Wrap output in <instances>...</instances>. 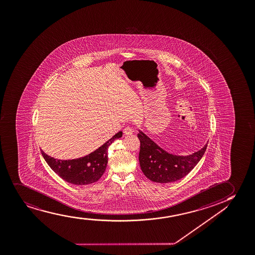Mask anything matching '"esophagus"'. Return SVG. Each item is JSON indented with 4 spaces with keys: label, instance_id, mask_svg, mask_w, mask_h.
Here are the masks:
<instances>
[{
    "label": "esophagus",
    "instance_id": "1",
    "mask_svg": "<svg viewBox=\"0 0 255 255\" xmlns=\"http://www.w3.org/2000/svg\"><path fill=\"white\" fill-rule=\"evenodd\" d=\"M123 132L125 135H131L132 133H133V129L130 127H129V126H127V127L124 129Z\"/></svg>",
    "mask_w": 255,
    "mask_h": 255
}]
</instances>
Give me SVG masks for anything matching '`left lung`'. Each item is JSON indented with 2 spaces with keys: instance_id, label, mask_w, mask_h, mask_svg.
Listing matches in <instances>:
<instances>
[{
  "instance_id": "left-lung-1",
  "label": "left lung",
  "mask_w": 255,
  "mask_h": 255,
  "mask_svg": "<svg viewBox=\"0 0 255 255\" xmlns=\"http://www.w3.org/2000/svg\"><path fill=\"white\" fill-rule=\"evenodd\" d=\"M140 140L139 162L142 173L156 183L174 182L187 175L205 154V147L186 156L167 153L152 141L143 132L139 130Z\"/></svg>"
}]
</instances>
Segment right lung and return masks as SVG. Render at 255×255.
Masks as SVG:
<instances>
[{"label": "right lung", "instance_id": "obj_1", "mask_svg": "<svg viewBox=\"0 0 255 255\" xmlns=\"http://www.w3.org/2000/svg\"><path fill=\"white\" fill-rule=\"evenodd\" d=\"M122 135L123 132H118L100 148L84 157L73 160H57L50 157L43 150H41L42 155L50 168L63 180L77 186L88 185L96 182L103 175L108 162V147L114 140L120 138Z\"/></svg>", "mask_w": 255, "mask_h": 255}]
</instances>
